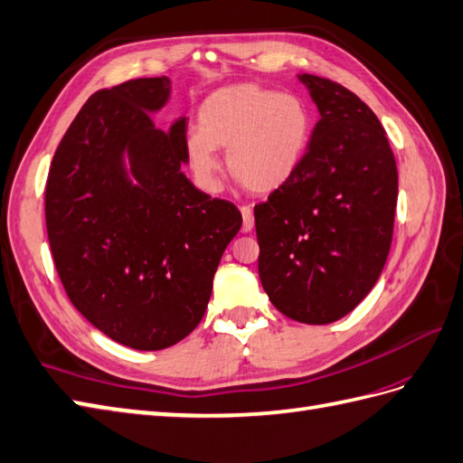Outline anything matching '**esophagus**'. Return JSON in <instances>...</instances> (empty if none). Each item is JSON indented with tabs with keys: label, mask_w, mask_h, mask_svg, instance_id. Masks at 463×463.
<instances>
[{
	"label": "esophagus",
	"mask_w": 463,
	"mask_h": 463,
	"mask_svg": "<svg viewBox=\"0 0 463 463\" xmlns=\"http://www.w3.org/2000/svg\"><path fill=\"white\" fill-rule=\"evenodd\" d=\"M241 216H243V223H241V230L243 232H251L253 225H255V220H253V208L251 206H241Z\"/></svg>",
	"instance_id": "34e87169"
}]
</instances>
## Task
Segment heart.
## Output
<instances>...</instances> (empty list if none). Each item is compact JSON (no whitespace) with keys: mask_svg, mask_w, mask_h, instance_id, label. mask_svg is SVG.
I'll return each instance as SVG.
<instances>
[{"mask_svg":"<svg viewBox=\"0 0 463 463\" xmlns=\"http://www.w3.org/2000/svg\"><path fill=\"white\" fill-rule=\"evenodd\" d=\"M310 137L307 109L295 96L257 84H240L212 94L198 111V131L186 141L188 165L198 183L218 186L225 151L232 176L255 194H269L295 175Z\"/></svg>","mask_w":463,"mask_h":463,"instance_id":"heart-1","label":"heart"}]
</instances>
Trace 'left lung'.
Listing matches in <instances>:
<instances>
[{
  "label": "left lung",
  "instance_id": "left-lung-1",
  "mask_svg": "<svg viewBox=\"0 0 463 463\" xmlns=\"http://www.w3.org/2000/svg\"><path fill=\"white\" fill-rule=\"evenodd\" d=\"M320 121L288 183L255 206L259 277L302 324L344 318L387 261L399 176L387 133L352 90L302 74Z\"/></svg>",
  "mask_w": 463,
  "mask_h": 463
}]
</instances>
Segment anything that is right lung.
<instances>
[{"instance_id": "right-lung-1", "label": "right lung", "mask_w": 463, "mask_h": 463, "mask_svg": "<svg viewBox=\"0 0 463 463\" xmlns=\"http://www.w3.org/2000/svg\"><path fill=\"white\" fill-rule=\"evenodd\" d=\"M171 80L135 78L86 99L44 186L52 261L74 308L111 340L171 347L200 324L222 253L241 228L232 202L183 175L186 119L155 129ZM128 149L136 184L120 163Z\"/></svg>"}]
</instances>
